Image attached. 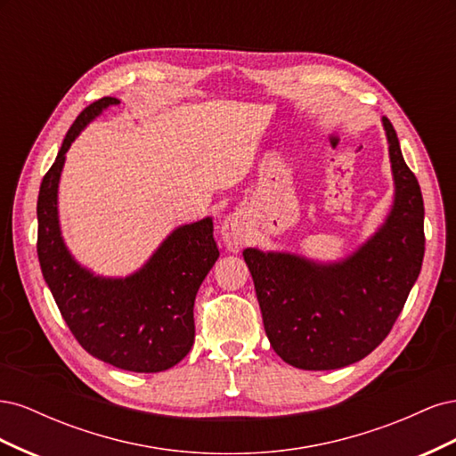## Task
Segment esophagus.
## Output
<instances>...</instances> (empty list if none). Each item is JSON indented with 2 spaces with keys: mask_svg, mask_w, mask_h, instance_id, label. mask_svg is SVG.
<instances>
[{
  "mask_svg": "<svg viewBox=\"0 0 456 456\" xmlns=\"http://www.w3.org/2000/svg\"><path fill=\"white\" fill-rule=\"evenodd\" d=\"M220 236H223L228 251L240 253L247 243V238H249V226H247L241 215H230L224 218L223 226H220Z\"/></svg>",
  "mask_w": 456,
  "mask_h": 456,
  "instance_id": "obj_1",
  "label": "esophagus"
}]
</instances>
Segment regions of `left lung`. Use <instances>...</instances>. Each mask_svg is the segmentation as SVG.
<instances>
[{"label":"left lung","instance_id":"8db88e82","mask_svg":"<svg viewBox=\"0 0 456 456\" xmlns=\"http://www.w3.org/2000/svg\"><path fill=\"white\" fill-rule=\"evenodd\" d=\"M394 178L384 223L355 251L322 262L247 247L266 337L273 352L305 370L363 360L390 333L424 258V203L388 118H382Z\"/></svg>","mask_w":456,"mask_h":456}]
</instances>
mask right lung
<instances>
[{
	"instance_id": "obj_1",
	"label": "right lung",
	"mask_w": 456,
	"mask_h": 456,
	"mask_svg": "<svg viewBox=\"0 0 456 456\" xmlns=\"http://www.w3.org/2000/svg\"><path fill=\"white\" fill-rule=\"evenodd\" d=\"M114 96L93 102L68 129L37 196V258L72 335L93 357L123 370L171 369L194 344V300L218 258L213 218L176 226L144 265L126 278H106L79 265L62 238L59 183L66 151Z\"/></svg>"
}]
</instances>
